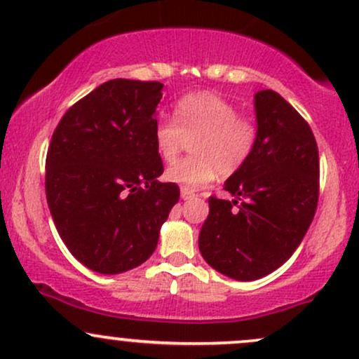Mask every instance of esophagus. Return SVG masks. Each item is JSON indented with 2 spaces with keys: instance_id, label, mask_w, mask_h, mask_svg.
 Masks as SVG:
<instances>
[{
  "instance_id": "1",
  "label": "esophagus",
  "mask_w": 359,
  "mask_h": 359,
  "mask_svg": "<svg viewBox=\"0 0 359 359\" xmlns=\"http://www.w3.org/2000/svg\"><path fill=\"white\" fill-rule=\"evenodd\" d=\"M180 196H182V199L187 201V199H191V197L196 196V192H194L192 189H189V187H182V189H180Z\"/></svg>"
}]
</instances>
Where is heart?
Listing matches in <instances>:
<instances>
[{"mask_svg": "<svg viewBox=\"0 0 359 359\" xmlns=\"http://www.w3.org/2000/svg\"><path fill=\"white\" fill-rule=\"evenodd\" d=\"M185 138H194V155L168 167L167 179L189 189L203 187L217 172L231 175L250 158L258 142V126L240 114L231 101L201 90L177 101L175 118L163 116L155 123V148L165 162H174Z\"/></svg>", "mask_w": 359, "mask_h": 359, "instance_id": "heart-1", "label": "heart"}]
</instances>
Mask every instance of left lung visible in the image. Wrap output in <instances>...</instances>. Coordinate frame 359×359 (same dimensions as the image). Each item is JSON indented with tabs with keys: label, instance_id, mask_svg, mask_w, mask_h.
I'll return each mask as SVG.
<instances>
[{
	"label": "left lung",
	"instance_id": "8db88e82",
	"mask_svg": "<svg viewBox=\"0 0 359 359\" xmlns=\"http://www.w3.org/2000/svg\"><path fill=\"white\" fill-rule=\"evenodd\" d=\"M258 142L226 180L236 201L209 197L199 250L222 275L258 280L292 257L319 201V150L309 123L278 93L255 96Z\"/></svg>",
	"mask_w": 359,
	"mask_h": 359
}]
</instances>
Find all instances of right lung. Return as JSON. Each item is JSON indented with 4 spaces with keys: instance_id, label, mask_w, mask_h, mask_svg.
I'll return each mask as SVG.
<instances>
[{
    "instance_id": "right-lung-1",
    "label": "right lung",
    "mask_w": 359,
    "mask_h": 359,
    "mask_svg": "<svg viewBox=\"0 0 359 359\" xmlns=\"http://www.w3.org/2000/svg\"><path fill=\"white\" fill-rule=\"evenodd\" d=\"M162 82L113 79L65 111L45 160V194L62 241L82 265L114 275L142 265L180 197L158 182L155 109Z\"/></svg>"
}]
</instances>
